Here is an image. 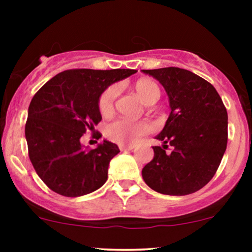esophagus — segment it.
<instances>
[{"label":"esophagus","mask_w":252,"mask_h":252,"mask_svg":"<svg viewBox=\"0 0 252 252\" xmlns=\"http://www.w3.org/2000/svg\"><path fill=\"white\" fill-rule=\"evenodd\" d=\"M134 146H124V144H120V150L121 152H126V150H132Z\"/></svg>","instance_id":"34e87169"}]
</instances>
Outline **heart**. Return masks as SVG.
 Wrapping results in <instances>:
<instances>
[{
	"mask_svg": "<svg viewBox=\"0 0 252 252\" xmlns=\"http://www.w3.org/2000/svg\"><path fill=\"white\" fill-rule=\"evenodd\" d=\"M135 94L147 105L156 103L160 98L161 91L158 85L149 78H141L132 85ZM118 94V88L111 85L102 92L98 99V109L103 116H109L114 112L115 102ZM152 131V126L146 121L130 122L126 120H116L108 124L105 128V136L112 142L120 144H132L137 142L144 135Z\"/></svg>",
	"mask_w": 252,
	"mask_h": 252,
	"instance_id": "obj_1",
	"label": "heart"
}]
</instances>
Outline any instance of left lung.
I'll return each instance as SVG.
<instances>
[{"mask_svg": "<svg viewBox=\"0 0 252 252\" xmlns=\"http://www.w3.org/2000/svg\"><path fill=\"white\" fill-rule=\"evenodd\" d=\"M162 84L170 115L153 147L154 158L142 169L143 180L162 194L187 195L207 185L226 150L227 111L212 84L189 70H143ZM172 152L166 153L168 146Z\"/></svg>", "mask_w": 252, "mask_h": 252, "instance_id": "1", "label": "left lung"}]
</instances>
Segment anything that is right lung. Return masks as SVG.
<instances>
[{
  "mask_svg": "<svg viewBox=\"0 0 252 252\" xmlns=\"http://www.w3.org/2000/svg\"><path fill=\"white\" fill-rule=\"evenodd\" d=\"M136 72L124 68L66 70L34 94L25 134L31 162L48 189L73 198L103 186L110 161L120 149L109 141L96 149L84 148L80 137L86 131L94 134V126L102 121L98 99L104 90Z\"/></svg>",
  "mask_w": 252,
  "mask_h": 252,
  "instance_id": "right-lung-1",
  "label": "right lung"
}]
</instances>
